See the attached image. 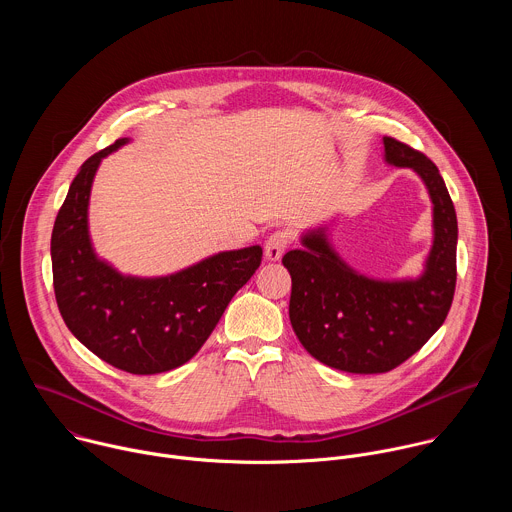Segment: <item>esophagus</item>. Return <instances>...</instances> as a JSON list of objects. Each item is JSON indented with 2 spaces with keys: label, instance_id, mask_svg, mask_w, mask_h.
Instances as JSON below:
<instances>
[{
  "label": "esophagus",
  "instance_id": "34e87169",
  "mask_svg": "<svg viewBox=\"0 0 512 512\" xmlns=\"http://www.w3.org/2000/svg\"><path fill=\"white\" fill-rule=\"evenodd\" d=\"M289 241H291V237H289V233L283 231V229L271 233V235L267 237V241H265V259H267V261H279L281 255H283V251L287 249Z\"/></svg>",
  "mask_w": 512,
  "mask_h": 512
}]
</instances>
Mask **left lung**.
<instances>
[{
	"label": "left lung",
	"instance_id": "1",
	"mask_svg": "<svg viewBox=\"0 0 512 512\" xmlns=\"http://www.w3.org/2000/svg\"><path fill=\"white\" fill-rule=\"evenodd\" d=\"M385 162L411 168L427 188L433 241L417 277L375 279L332 247L328 225L302 235V249L281 263L291 275L289 320L302 346L332 369L387 373L415 354L444 324L456 289L458 218L435 164L409 145L383 137Z\"/></svg>",
	"mask_w": 512,
	"mask_h": 512
}]
</instances>
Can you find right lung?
Returning a JSON list of instances; mask_svg holds the SVG:
<instances>
[{
  "instance_id": "1",
  "label": "right lung",
  "mask_w": 512,
  "mask_h": 512,
  "mask_svg": "<svg viewBox=\"0 0 512 512\" xmlns=\"http://www.w3.org/2000/svg\"><path fill=\"white\" fill-rule=\"evenodd\" d=\"M127 141L91 156L72 180L52 229V279L60 316L79 342L115 369L158 375L200 350L263 249L221 251L160 277L123 275L101 259L89 235L91 188L103 158Z\"/></svg>"
}]
</instances>
